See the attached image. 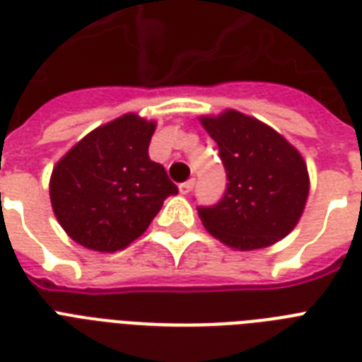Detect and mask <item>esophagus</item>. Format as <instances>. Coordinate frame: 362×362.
I'll use <instances>...</instances> for the list:
<instances>
[{"instance_id": "esophagus-1", "label": "esophagus", "mask_w": 362, "mask_h": 362, "mask_svg": "<svg viewBox=\"0 0 362 362\" xmlns=\"http://www.w3.org/2000/svg\"><path fill=\"white\" fill-rule=\"evenodd\" d=\"M193 186H195V178H189V180H186L184 184H180V193H184V195L192 193Z\"/></svg>"}]
</instances>
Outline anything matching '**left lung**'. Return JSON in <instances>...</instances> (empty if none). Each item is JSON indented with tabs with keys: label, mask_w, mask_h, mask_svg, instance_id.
Here are the masks:
<instances>
[{
	"label": "left lung",
	"mask_w": 362,
	"mask_h": 362,
	"mask_svg": "<svg viewBox=\"0 0 362 362\" xmlns=\"http://www.w3.org/2000/svg\"><path fill=\"white\" fill-rule=\"evenodd\" d=\"M218 142L227 189L214 206H199L206 231L235 250L272 246L293 231L308 199V169L295 146L238 110L203 116Z\"/></svg>",
	"instance_id": "obj_1"
}]
</instances>
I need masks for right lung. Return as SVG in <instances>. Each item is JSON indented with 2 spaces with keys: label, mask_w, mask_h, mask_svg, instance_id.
I'll list each match as a JSON object with an SVG mask.
<instances>
[{
  "label": "right lung",
  "mask_w": 362,
  "mask_h": 362,
  "mask_svg": "<svg viewBox=\"0 0 362 362\" xmlns=\"http://www.w3.org/2000/svg\"><path fill=\"white\" fill-rule=\"evenodd\" d=\"M156 124L124 115L78 141L50 176L52 210L81 246L118 252L146 231L176 195L163 165L148 156Z\"/></svg>",
  "instance_id": "add662e5"
}]
</instances>
